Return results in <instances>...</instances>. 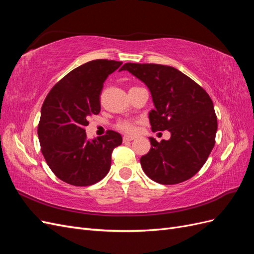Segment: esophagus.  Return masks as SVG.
<instances>
[{"mask_svg":"<svg viewBox=\"0 0 254 254\" xmlns=\"http://www.w3.org/2000/svg\"><path fill=\"white\" fill-rule=\"evenodd\" d=\"M134 139H135V137L132 136V135H124V136H123V141H124V142H129V141H132Z\"/></svg>","mask_w":254,"mask_h":254,"instance_id":"1","label":"esophagus"}]
</instances>
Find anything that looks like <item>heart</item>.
Segmentation results:
<instances>
[{
  "label": "heart",
  "instance_id": "b5f03b06",
  "mask_svg": "<svg viewBox=\"0 0 254 254\" xmlns=\"http://www.w3.org/2000/svg\"><path fill=\"white\" fill-rule=\"evenodd\" d=\"M137 123L139 122L135 120H121L117 123L115 128L120 130V131H122V132L132 134L136 131Z\"/></svg>",
  "mask_w": 254,
  "mask_h": 254
}]
</instances>
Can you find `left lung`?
Wrapping results in <instances>:
<instances>
[{"label": "left lung", "mask_w": 254, "mask_h": 254, "mask_svg": "<svg viewBox=\"0 0 254 254\" xmlns=\"http://www.w3.org/2000/svg\"><path fill=\"white\" fill-rule=\"evenodd\" d=\"M150 90L156 109L149 113L153 132L168 130L170 140L157 142L140 162L144 173L160 184L189 180L203 166L215 145L217 118L206 91L177 68L156 64H125Z\"/></svg>", "instance_id": "left-lung-1"}]
</instances>
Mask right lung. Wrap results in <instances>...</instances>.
<instances>
[{"label": "right lung", "instance_id": "obj_1", "mask_svg": "<svg viewBox=\"0 0 254 254\" xmlns=\"http://www.w3.org/2000/svg\"><path fill=\"white\" fill-rule=\"evenodd\" d=\"M122 61L96 59L67 73L45 97L38 136L41 152L57 178L75 187L101 181L111 166V155L122 135L108 130L88 141V119L101 111V94L108 76Z\"/></svg>", "mask_w": 254, "mask_h": 254}]
</instances>
